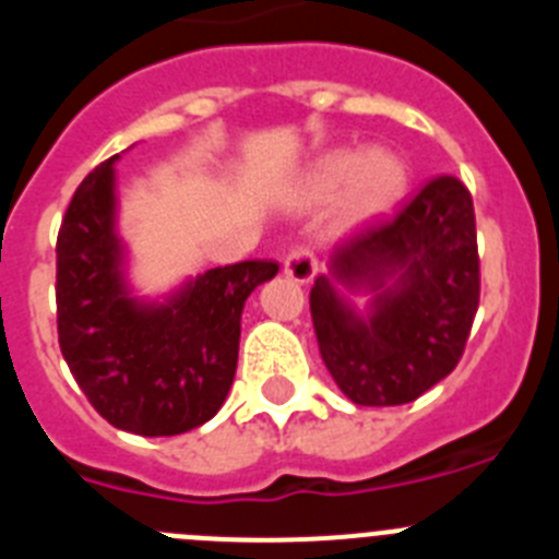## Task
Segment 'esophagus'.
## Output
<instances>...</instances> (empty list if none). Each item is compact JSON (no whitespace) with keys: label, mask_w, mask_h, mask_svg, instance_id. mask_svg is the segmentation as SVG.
Segmentation results:
<instances>
[{"label":"esophagus","mask_w":559,"mask_h":559,"mask_svg":"<svg viewBox=\"0 0 559 559\" xmlns=\"http://www.w3.org/2000/svg\"><path fill=\"white\" fill-rule=\"evenodd\" d=\"M283 271L288 280H294V283L308 285L310 280L316 276V271H319V265H316V257L310 254L308 249H302V246H294V249L285 254Z\"/></svg>","instance_id":"1"}]
</instances>
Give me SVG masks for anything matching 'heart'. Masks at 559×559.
I'll list each match as a JSON object with an SVG mask.
<instances>
[{
    "mask_svg": "<svg viewBox=\"0 0 559 559\" xmlns=\"http://www.w3.org/2000/svg\"><path fill=\"white\" fill-rule=\"evenodd\" d=\"M412 187V170L389 147H338L310 165L302 179L305 204H330L341 195L344 226L389 218Z\"/></svg>",
    "mask_w": 559,
    "mask_h": 559,
    "instance_id": "1",
    "label": "heart"
}]
</instances>
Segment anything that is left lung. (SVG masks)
I'll list each match as a JSON object with an SVG mask.
<instances>
[{"mask_svg": "<svg viewBox=\"0 0 559 559\" xmlns=\"http://www.w3.org/2000/svg\"><path fill=\"white\" fill-rule=\"evenodd\" d=\"M364 295L368 302L354 299ZM478 310L476 215L439 176L389 224L338 246L310 288L324 367L355 406H403L453 372Z\"/></svg>", "mask_w": 559, "mask_h": 559, "instance_id": "left-lung-1", "label": "left lung"}]
</instances>
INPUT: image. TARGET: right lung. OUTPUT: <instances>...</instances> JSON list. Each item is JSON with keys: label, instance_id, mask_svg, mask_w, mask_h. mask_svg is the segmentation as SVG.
Segmentation results:
<instances>
[{"label": "right lung", "instance_id": "add662e5", "mask_svg": "<svg viewBox=\"0 0 559 559\" xmlns=\"http://www.w3.org/2000/svg\"><path fill=\"white\" fill-rule=\"evenodd\" d=\"M117 159L83 179L58 231V344L78 386L114 428L176 437L221 412L246 299L280 265H218L162 296H140L120 235Z\"/></svg>", "mask_w": 559, "mask_h": 559}]
</instances>
